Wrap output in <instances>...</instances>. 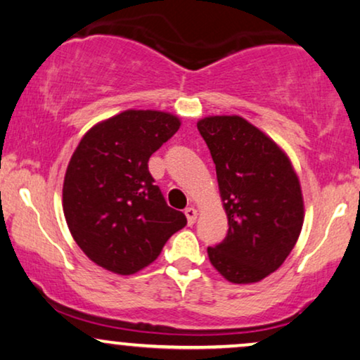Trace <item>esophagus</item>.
<instances>
[{"label":"esophagus","instance_id":"34e87169","mask_svg":"<svg viewBox=\"0 0 360 360\" xmlns=\"http://www.w3.org/2000/svg\"><path fill=\"white\" fill-rule=\"evenodd\" d=\"M184 214L187 219V225H194L197 220V210L194 209V207H187V209L184 210Z\"/></svg>","mask_w":360,"mask_h":360}]
</instances>
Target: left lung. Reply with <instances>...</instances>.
<instances>
[{"instance_id":"left-lung-1","label":"left lung","mask_w":360,"mask_h":360,"mask_svg":"<svg viewBox=\"0 0 360 360\" xmlns=\"http://www.w3.org/2000/svg\"><path fill=\"white\" fill-rule=\"evenodd\" d=\"M197 129L229 219L226 238L207 250L209 259L229 282H259L279 269L300 236V179L285 151L241 115H209Z\"/></svg>"}]
</instances>
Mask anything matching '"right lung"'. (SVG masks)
Returning a JSON list of instances; mask_svg holds the SVG:
<instances>
[{"instance_id":"1","label":"right lung","mask_w":360,"mask_h":360,"mask_svg":"<svg viewBox=\"0 0 360 360\" xmlns=\"http://www.w3.org/2000/svg\"><path fill=\"white\" fill-rule=\"evenodd\" d=\"M181 127L166 110L127 109L93 125L70 158L63 214L81 251L120 276L150 266L187 220L166 204L150 156Z\"/></svg>"}]
</instances>
